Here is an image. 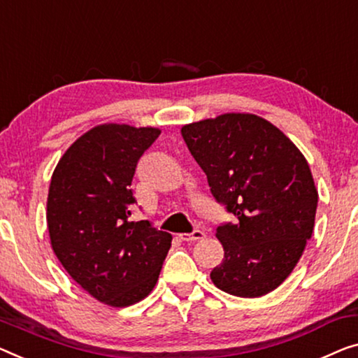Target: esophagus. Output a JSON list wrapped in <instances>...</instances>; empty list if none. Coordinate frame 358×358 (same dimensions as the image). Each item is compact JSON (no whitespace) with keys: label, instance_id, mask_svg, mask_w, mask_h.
Wrapping results in <instances>:
<instances>
[{"label":"esophagus","instance_id":"1","mask_svg":"<svg viewBox=\"0 0 358 358\" xmlns=\"http://www.w3.org/2000/svg\"><path fill=\"white\" fill-rule=\"evenodd\" d=\"M206 233L202 230H194L193 233H181L180 239L181 241H199V239H204Z\"/></svg>","mask_w":358,"mask_h":358}]
</instances>
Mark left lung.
<instances>
[{
  "label": "left lung",
  "instance_id": "left-lung-1",
  "mask_svg": "<svg viewBox=\"0 0 358 358\" xmlns=\"http://www.w3.org/2000/svg\"><path fill=\"white\" fill-rule=\"evenodd\" d=\"M181 135L213 197L238 218L217 228L225 255L212 282L236 297L268 294L313 233L318 191L307 159L280 128L249 112L193 122Z\"/></svg>",
  "mask_w": 358,
  "mask_h": 358
}]
</instances>
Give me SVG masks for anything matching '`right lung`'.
Returning a JSON list of instances; mask_svg holds the SVG:
<instances>
[{
    "mask_svg": "<svg viewBox=\"0 0 358 358\" xmlns=\"http://www.w3.org/2000/svg\"><path fill=\"white\" fill-rule=\"evenodd\" d=\"M154 127L101 124L77 138L57 162L46 201L51 248L72 280L96 301L128 307L149 296L172 234L128 222L138 159Z\"/></svg>",
    "mask_w": 358,
    "mask_h": 358,
    "instance_id": "obj_1",
    "label": "right lung"
}]
</instances>
